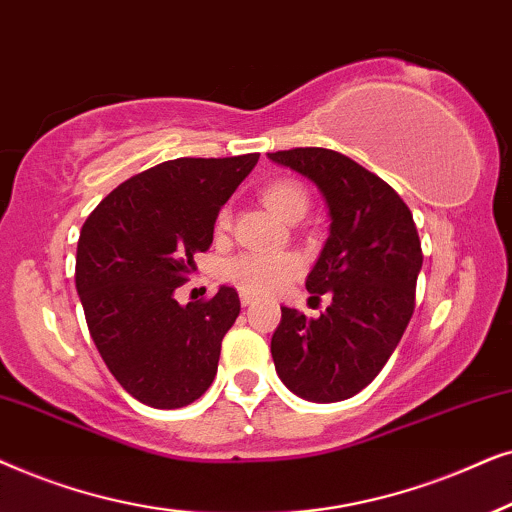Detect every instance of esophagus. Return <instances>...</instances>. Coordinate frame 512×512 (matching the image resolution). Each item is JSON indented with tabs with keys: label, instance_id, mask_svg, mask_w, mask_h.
<instances>
[{
	"label": "esophagus",
	"instance_id": "1",
	"mask_svg": "<svg viewBox=\"0 0 512 512\" xmlns=\"http://www.w3.org/2000/svg\"><path fill=\"white\" fill-rule=\"evenodd\" d=\"M255 295H250V292H241V304L243 306H250V304H255Z\"/></svg>",
	"mask_w": 512,
	"mask_h": 512
}]
</instances>
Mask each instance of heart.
<instances>
[{
	"mask_svg": "<svg viewBox=\"0 0 512 512\" xmlns=\"http://www.w3.org/2000/svg\"><path fill=\"white\" fill-rule=\"evenodd\" d=\"M262 199L271 213L285 222L299 220L309 210V194L299 182L292 180H274L262 189ZM217 231L229 227V210L222 208L215 220ZM302 271V257L295 252H264L252 250L234 257L224 267V278L234 283L243 292H255V295H267L288 283Z\"/></svg>",
	"mask_w": 512,
	"mask_h": 512,
	"instance_id": "b5f03b06",
	"label": "heart"
}]
</instances>
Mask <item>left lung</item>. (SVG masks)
<instances>
[{
	"mask_svg": "<svg viewBox=\"0 0 512 512\" xmlns=\"http://www.w3.org/2000/svg\"><path fill=\"white\" fill-rule=\"evenodd\" d=\"M323 196L330 236L306 290L332 302L318 318L281 306L271 337L278 377L309 403H339L370 384L414 311L421 243L410 208L370 170L323 147L267 154Z\"/></svg>",
	"mask_w": 512,
	"mask_h": 512,
	"instance_id": "8db88e82",
	"label": "left lung"
}]
</instances>
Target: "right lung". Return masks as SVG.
Segmentation results:
<instances>
[{"mask_svg":"<svg viewBox=\"0 0 512 512\" xmlns=\"http://www.w3.org/2000/svg\"><path fill=\"white\" fill-rule=\"evenodd\" d=\"M257 159L163 161L105 196L81 227L74 278L88 332L142 405L177 410L213 384L241 302L229 285L187 306L175 290L196 271L194 255L210 248L217 213Z\"/></svg>","mask_w":512,"mask_h":512,"instance_id":"right-lung-1","label":"right lung"}]
</instances>
